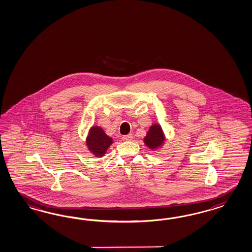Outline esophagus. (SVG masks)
Masks as SVG:
<instances>
[{
  "label": "esophagus",
  "instance_id": "esophagus-1",
  "mask_svg": "<svg viewBox=\"0 0 252 252\" xmlns=\"http://www.w3.org/2000/svg\"><path fill=\"white\" fill-rule=\"evenodd\" d=\"M132 138H133L132 134H128V135H126V136H123L122 137L123 140H125V141H128V140H131Z\"/></svg>",
  "mask_w": 252,
  "mask_h": 252
}]
</instances>
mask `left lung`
<instances>
[{
    "label": "left lung",
    "instance_id": "left-lung-1",
    "mask_svg": "<svg viewBox=\"0 0 252 252\" xmlns=\"http://www.w3.org/2000/svg\"><path fill=\"white\" fill-rule=\"evenodd\" d=\"M143 140L145 145L151 150H156L163 145L165 137L160 125L153 124L147 132V135Z\"/></svg>",
    "mask_w": 252,
    "mask_h": 252
}]
</instances>
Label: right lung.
I'll return each instance as SVG.
<instances>
[{"mask_svg":"<svg viewBox=\"0 0 252 252\" xmlns=\"http://www.w3.org/2000/svg\"><path fill=\"white\" fill-rule=\"evenodd\" d=\"M86 144L93 155L96 157H102L106 153L108 148L113 144V138L107 136L101 127L94 126L90 129Z\"/></svg>","mask_w":252,"mask_h":252,"instance_id":"1","label":"right lung"}]
</instances>
